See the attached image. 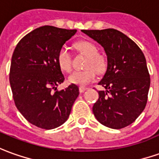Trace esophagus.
<instances>
[{"mask_svg": "<svg viewBox=\"0 0 159 159\" xmlns=\"http://www.w3.org/2000/svg\"><path fill=\"white\" fill-rule=\"evenodd\" d=\"M88 88L86 87H80L79 88V91L81 92V93H83V92H84L85 90H87Z\"/></svg>", "mask_w": 159, "mask_h": 159, "instance_id": "esophagus-1", "label": "esophagus"}]
</instances>
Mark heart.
<instances>
[{
    "label": "heart",
    "instance_id": "heart-1",
    "mask_svg": "<svg viewBox=\"0 0 159 159\" xmlns=\"http://www.w3.org/2000/svg\"><path fill=\"white\" fill-rule=\"evenodd\" d=\"M74 47L78 52L88 56L85 64V67L87 69L72 72L69 76L68 82L79 86H85L95 80L96 76L95 70L97 72L105 70L107 67L106 59L102 55L97 52L98 49L96 45L90 41H78L74 45ZM57 62L62 71L70 72L71 70L72 57L68 49L63 47L59 50L57 56Z\"/></svg>",
    "mask_w": 159,
    "mask_h": 159
}]
</instances>
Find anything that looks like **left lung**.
Listing matches in <instances>:
<instances>
[{"mask_svg": "<svg viewBox=\"0 0 159 159\" xmlns=\"http://www.w3.org/2000/svg\"><path fill=\"white\" fill-rule=\"evenodd\" d=\"M102 46L107 67L99 82L100 90L93 106L101 124L113 129L129 126L144 111L149 92L150 75L145 55L131 39L118 30H82Z\"/></svg>", "mask_w": 159, "mask_h": 159, "instance_id": "8db88e82", "label": "left lung"}]
</instances>
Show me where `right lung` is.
<instances>
[{"label": "right lung", "mask_w": 159, "mask_h": 159, "mask_svg": "<svg viewBox=\"0 0 159 159\" xmlns=\"http://www.w3.org/2000/svg\"><path fill=\"white\" fill-rule=\"evenodd\" d=\"M76 30L44 25L36 28L18 43L12 56L9 82L15 106L34 126L53 129L68 120L79 95V88L70 84L57 90L64 81L57 56Z\"/></svg>", "instance_id": "obj_1"}]
</instances>
